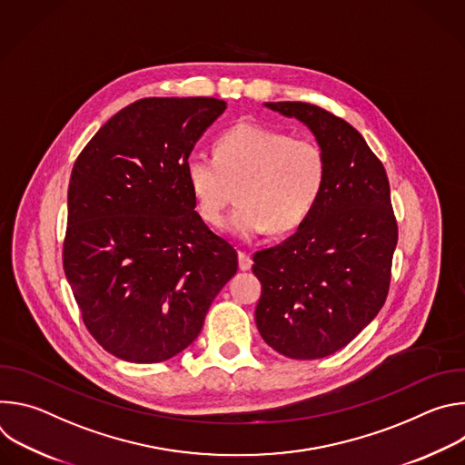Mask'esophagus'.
<instances>
[{"label":"esophagus","mask_w":465,"mask_h":465,"mask_svg":"<svg viewBox=\"0 0 465 465\" xmlns=\"http://www.w3.org/2000/svg\"><path fill=\"white\" fill-rule=\"evenodd\" d=\"M252 257H250V252L246 250H239V269L241 271H250L252 269Z\"/></svg>","instance_id":"1"}]
</instances>
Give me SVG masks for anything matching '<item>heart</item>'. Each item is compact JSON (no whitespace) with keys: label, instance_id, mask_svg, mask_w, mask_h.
Segmentation results:
<instances>
[{"label":"heart","instance_id":"b5f03b06","mask_svg":"<svg viewBox=\"0 0 465 465\" xmlns=\"http://www.w3.org/2000/svg\"><path fill=\"white\" fill-rule=\"evenodd\" d=\"M325 165L316 140L242 121L221 132L213 158H187L185 180L198 213L212 226L224 223L237 187L239 206L230 228L242 239H253L269 228L291 232L309 217L323 189Z\"/></svg>","mask_w":465,"mask_h":465}]
</instances>
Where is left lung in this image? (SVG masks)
I'll use <instances>...</instances> for the list:
<instances>
[{
  "instance_id": "1",
  "label": "left lung",
  "mask_w": 465,
  "mask_h": 465,
  "mask_svg": "<svg viewBox=\"0 0 465 465\" xmlns=\"http://www.w3.org/2000/svg\"><path fill=\"white\" fill-rule=\"evenodd\" d=\"M305 123L325 153V182L309 217L282 244L253 253L262 341L296 361L348 346L377 316L391 280L397 221L381 160L350 123L316 104L267 103Z\"/></svg>"
}]
</instances>
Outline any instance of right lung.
Masks as SVG:
<instances>
[{"label": "right lung", "mask_w": 465, "mask_h": 465, "mask_svg": "<svg viewBox=\"0 0 465 465\" xmlns=\"http://www.w3.org/2000/svg\"><path fill=\"white\" fill-rule=\"evenodd\" d=\"M226 110L213 97H147L108 119L68 187L62 262L108 353L153 364L183 351L237 272L235 248L194 212L185 162Z\"/></svg>", "instance_id": "1"}]
</instances>
